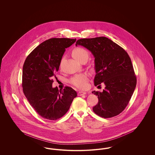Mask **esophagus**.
I'll return each instance as SVG.
<instances>
[{
    "mask_svg": "<svg viewBox=\"0 0 155 155\" xmlns=\"http://www.w3.org/2000/svg\"><path fill=\"white\" fill-rule=\"evenodd\" d=\"M85 94H86V92H78V96H82Z\"/></svg>",
    "mask_w": 155,
    "mask_h": 155,
    "instance_id": "esophagus-1",
    "label": "esophagus"
}]
</instances>
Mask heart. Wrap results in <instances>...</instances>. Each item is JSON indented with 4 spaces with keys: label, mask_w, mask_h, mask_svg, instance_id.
Returning a JSON list of instances; mask_svg holds the SVG:
<instances>
[{
    "label": "heart",
    "mask_w": 155,
    "mask_h": 155,
    "mask_svg": "<svg viewBox=\"0 0 155 155\" xmlns=\"http://www.w3.org/2000/svg\"><path fill=\"white\" fill-rule=\"evenodd\" d=\"M72 56L74 59L81 62L88 59L89 53L84 48L77 47L72 51ZM88 75L86 74H81L75 75L71 79V83L78 88L85 89L88 86Z\"/></svg>",
    "instance_id": "1"
}]
</instances>
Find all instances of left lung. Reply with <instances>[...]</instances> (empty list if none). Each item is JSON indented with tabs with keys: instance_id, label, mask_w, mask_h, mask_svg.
<instances>
[{
	"instance_id": "8db88e82",
	"label": "left lung",
	"mask_w": 155,
	"mask_h": 155,
	"mask_svg": "<svg viewBox=\"0 0 155 155\" xmlns=\"http://www.w3.org/2000/svg\"><path fill=\"white\" fill-rule=\"evenodd\" d=\"M75 45L85 47L95 58V85H105L103 92H92L98 98L93 111L104 118L117 116L125 109L137 84L129 55L106 37L80 39Z\"/></svg>"
}]
</instances>
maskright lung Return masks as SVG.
<instances>
[{
  "label": "right lung",
  "mask_w": 155,
  "mask_h": 155,
  "mask_svg": "<svg viewBox=\"0 0 155 155\" xmlns=\"http://www.w3.org/2000/svg\"><path fill=\"white\" fill-rule=\"evenodd\" d=\"M76 39L51 38L38 46L25 59L22 68L23 92L31 106L43 118L56 120L69 110L77 94L71 87H52V77L59 70L66 48Z\"/></svg>",
  "instance_id": "right-lung-1"
}]
</instances>
